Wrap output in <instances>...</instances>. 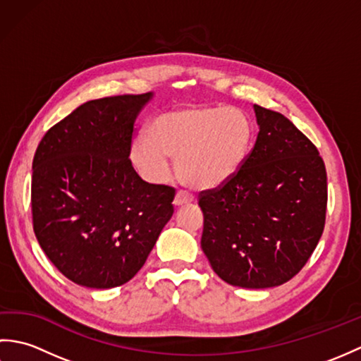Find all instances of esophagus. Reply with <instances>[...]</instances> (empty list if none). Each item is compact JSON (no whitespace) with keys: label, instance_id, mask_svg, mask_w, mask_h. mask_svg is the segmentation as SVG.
Masks as SVG:
<instances>
[{"label":"esophagus","instance_id":"obj_1","mask_svg":"<svg viewBox=\"0 0 361 361\" xmlns=\"http://www.w3.org/2000/svg\"><path fill=\"white\" fill-rule=\"evenodd\" d=\"M194 202V197L185 192V190H178L175 195V200H173V204L175 206H183V204H188V203H192Z\"/></svg>","mask_w":361,"mask_h":361}]
</instances>
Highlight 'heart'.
<instances>
[{
    "label": "heart",
    "instance_id": "obj_1",
    "mask_svg": "<svg viewBox=\"0 0 361 361\" xmlns=\"http://www.w3.org/2000/svg\"><path fill=\"white\" fill-rule=\"evenodd\" d=\"M255 127L243 111L225 106H185L158 114L147 136H136L130 158L149 181H163L175 158V172L186 186L208 190L224 186L240 171L251 150Z\"/></svg>",
    "mask_w": 361,
    "mask_h": 361
}]
</instances>
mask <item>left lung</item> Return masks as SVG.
<instances>
[{"label": "left lung", "instance_id": "left-lung-1", "mask_svg": "<svg viewBox=\"0 0 361 361\" xmlns=\"http://www.w3.org/2000/svg\"><path fill=\"white\" fill-rule=\"evenodd\" d=\"M259 133L233 180L202 190V250L220 279L270 288L307 264L324 231L327 173L307 136L255 105Z\"/></svg>", "mask_w": 361, "mask_h": 361}]
</instances>
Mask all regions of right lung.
<instances>
[{"instance_id": "obj_1", "label": "right lung", "mask_w": 361, "mask_h": 361, "mask_svg": "<svg viewBox=\"0 0 361 361\" xmlns=\"http://www.w3.org/2000/svg\"><path fill=\"white\" fill-rule=\"evenodd\" d=\"M152 93L96 99L51 127L32 161V225L68 279L113 288L141 270L173 214L175 189L130 161L133 124Z\"/></svg>"}]
</instances>
